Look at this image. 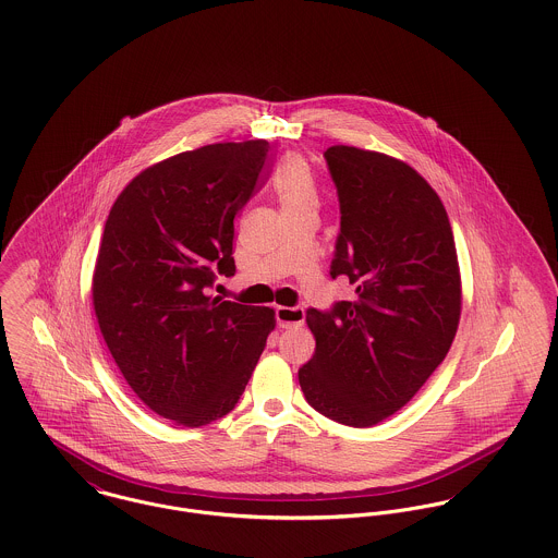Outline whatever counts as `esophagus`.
Segmentation results:
<instances>
[{
	"mask_svg": "<svg viewBox=\"0 0 558 558\" xmlns=\"http://www.w3.org/2000/svg\"><path fill=\"white\" fill-rule=\"evenodd\" d=\"M304 318H306V312L304 308H289V306H278L276 308V320L280 327H300L304 325Z\"/></svg>",
	"mask_w": 558,
	"mask_h": 558,
	"instance_id": "obj_1",
	"label": "esophagus"
}]
</instances>
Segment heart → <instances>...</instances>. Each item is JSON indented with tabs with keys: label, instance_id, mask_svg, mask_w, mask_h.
I'll use <instances>...</instances> for the list:
<instances>
[{
	"label": "heart",
	"instance_id": "1",
	"mask_svg": "<svg viewBox=\"0 0 558 558\" xmlns=\"http://www.w3.org/2000/svg\"><path fill=\"white\" fill-rule=\"evenodd\" d=\"M271 184L284 214L300 211V209H316L318 190H316V182L310 171L308 162L304 158L300 156L284 158L276 169Z\"/></svg>",
	"mask_w": 558,
	"mask_h": 558
}]
</instances>
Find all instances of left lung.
Returning <instances> with one entry per match:
<instances>
[{"label":"left lung","instance_id":"left-lung-1","mask_svg":"<svg viewBox=\"0 0 558 558\" xmlns=\"http://www.w3.org/2000/svg\"><path fill=\"white\" fill-rule=\"evenodd\" d=\"M325 160L340 201L329 274L357 289L353 302L308 310L316 349L300 385L320 415L371 428L445 360L462 310L458 254L438 194L413 167L349 145Z\"/></svg>","mask_w":558,"mask_h":558}]
</instances>
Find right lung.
Listing matches in <instances>:
<instances>
[{
    "instance_id": "obj_1",
    "label": "right lung",
    "mask_w": 558,
    "mask_h": 558,
    "mask_svg": "<svg viewBox=\"0 0 558 558\" xmlns=\"http://www.w3.org/2000/svg\"><path fill=\"white\" fill-rule=\"evenodd\" d=\"M269 143H214L141 171L113 203L92 298L102 338L132 391L158 415L198 428L231 413L274 310L207 295L233 276L235 216Z\"/></svg>"
}]
</instances>
